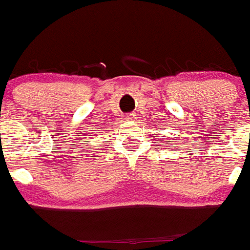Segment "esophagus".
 Masks as SVG:
<instances>
[{
  "instance_id": "34e87169",
  "label": "esophagus",
  "mask_w": 250,
  "mask_h": 250,
  "mask_svg": "<svg viewBox=\"0 0 250 250\" xmlns=\"http://www.w3.org/2000/svg\"><path fill=\"white\" fill-rule=\"evenodd\" d=\"M133 118H134V115H133V116H129V117H128V120H133Z\"/></svg>"
}]
</instances>
